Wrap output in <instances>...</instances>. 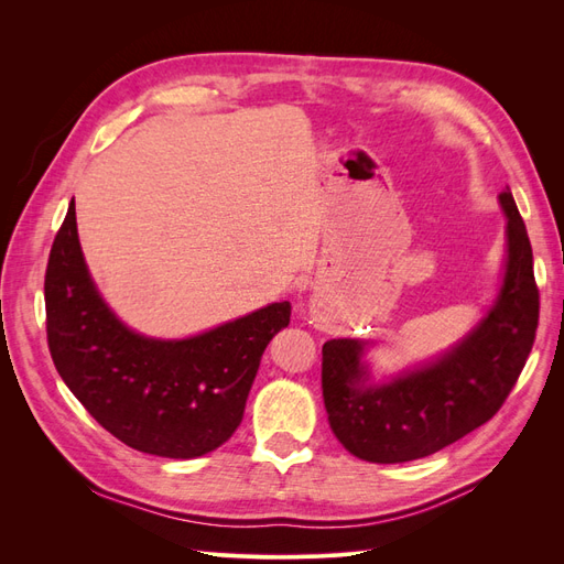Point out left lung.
<instances>
[{"instance_id":"1","label":"left lung","mask_w":564,"mask_h":564,"mask_svg":"<svg viewBox=\"0 0 564 564\" xmlns=\"http://www.w3.org/2000/svg\"><path fill=\"white\" fill-rule=\"evenodd\" d=\"M501 284L482 317L431 360L373 379L371 338H332L322 346V398L329 425L352 456L404 464L431 456L480 429L508 398L534 346L539 289L527 228L510 191Z\"/></svg>"}]
</instances>
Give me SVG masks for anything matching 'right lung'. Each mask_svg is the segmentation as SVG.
Listing matches in <instances>:
<instances>
[{
    "label": "right lung",
    "instance_id": "obj_1",
    "mask_svg": "<svg viewBox=\"0 0 564 564\" xmlns=\"http://www.w3.org/2000/svg\"><path fill=\"white\" fill-rule=\"evenodd\" d=\"M44 299L65 386L117 440L164 458H197L230 440L261 355L292 315L282 301L185 338L131 329L98 292L73 204L51 247Z\"/></svg>",
    "mask_w": 564,
    "mask_h": 564
}]
</instances>
